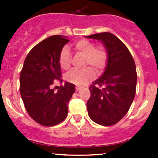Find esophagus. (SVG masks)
<instances>
[{
	"label": "esophagus",
	"mask_w": 158,
	"mask_h": 158,
	"mask_svg": "<svg viewBox=\"0 0 158 158\" xmlns=\"http://www.w3.org/2000/svg\"><path fill=\"white\" fill-rule=\"evenodd\" d=\"M79 90H80V87L76 86V92H78V91H79Z\"/></svg>",
	"instance_id": "1"
}]
</instances>
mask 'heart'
Here are the masks:
<instances>
[{"label": "heart", "mask_w": 158, "mask_h": 158, "mask_svg": "<svg viewBox=\"0 0 158 158\" xmlns=\"http://www.w3.org/2000/svg\"><path fill=\"white\" fill-rule=\"evenodd\" d=\"M73 48L76 52L84 56V66H91L96 73H102L107 66L109 52L106 46L102 44L95 46L93 42L84 39L75 43ZM71 53L67 47H63L58 58L60 68L64 70L69 69L71 65ZM91 68L86 67L82 69L72 70L66 76V80L75 85H85L92 80L95 76L93 69Z\"/></svg>", "instance_id": "b5f03b06"}]
</instances>
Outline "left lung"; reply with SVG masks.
Returning a JSON list of instances; mask_svg holds the SVG:
<instances>
[{
  "mask_svg": "<svg viewBox=\"0 0 158 158\" xmlns=\"http://www.w3.org/2000/svg\"><path fill=\"white\" fill-rule=\"evenodd\" d=\"M86 37L101 40L109 52L106 71L89 86V115L98 125H115L127 114L135 98V63L126 46L112 33L105 32Z\"/></svg>",
  "mask_w": 158,
  "mask_h": 158,
  "instance_id": "left-lung-1",
  "label": "left lung"
}]
</instances>
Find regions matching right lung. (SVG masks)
<instances>
[{"label": "right lung", "instance_id": "add662e5", "mask_svg": "<svg viewBox=\"0 0 158 158\" xmlns=\"http://www.w3.org/2000/svg\"><path fill=\"white\" fill-rule=\"evenodd\" d=\"M69 41L62 35H54L40 42L27 56L20 72V92L25 108L44 126H54L65 120L75 92V85L67 82L57 92L52 88L55 79L63 82L58 58Z\"/></svg>", "mask_w": 158, "mask_h": 158}]
</instances>
